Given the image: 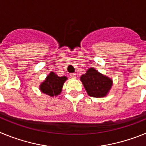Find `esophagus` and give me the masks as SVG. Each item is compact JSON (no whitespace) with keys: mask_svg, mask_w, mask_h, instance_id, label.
<instances>
[{"mask_svg":"<svg viewBox=\"0 0 146 146\" xmlns=\"http://www.w3.org/2000/svg\"><path fill=\"white\" fill-rule=\"evenodd\" d=\"M70 77H72V78H76V74H74V73H72V74H70Z\"/></svg>","mask_w":146,"mask_h":146,"instance_id":"esophagus-1","label":"esophagus"}]
</instances>
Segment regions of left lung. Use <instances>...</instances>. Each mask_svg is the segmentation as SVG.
Masks as SVG:
<instances>
[{
	"instance_id": "8db88e82",
	"label": "left lung",
	"mask_w": 146,
	"mask_h": 146,
	"mask_svg": "<svg viewBox=\"0 0 146 146\" xmlns=\"http://www.w3.org/2000/svg\"><path fill=\"white\" fill-rule=\"evenodd\" d=\"M88 94L93 97H104L107 96L113 86L112 79L103 75L94 68H90L85 74L80 77Z\"/></svg>"
}]
</instances>
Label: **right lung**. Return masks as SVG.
I'll return each instance as SVG.
<instances>
[{"label":"right lung","instance_id":"1","mask_svg":"<svg viewBox=\"0 0 146 146\" xmlns=\"http://www.w3.org/2000/svg\"><path fill=\"white\" fill-rule=\"evenodd\" d=\"M66 80V76L58 77L53 72H51L45 80L40 85L39 89L42 93L50 96H57L61 92L64 83Z\"/></svg>","mask_w":146,"mask_h":146}]
</instances>
